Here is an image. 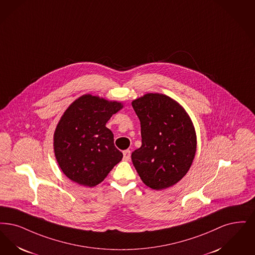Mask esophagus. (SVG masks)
I'll list each match as a JSON object with an SVG mask.
<instances>
[{"label":"esophagus","mask_w":255,"mask_h":255,"mask_svg":"<svg viewBox=\"0 0 255 255\" xmlns=\"http://www.w3.org/2000/svg\"><path fill=\"white\" fill-rule=\"evenodd\" d=\"M131 158V151L130 150H126L123 152V159L125 161H129Z\"/></svg>","instance_id":"esophagus-1"}]
</instances>
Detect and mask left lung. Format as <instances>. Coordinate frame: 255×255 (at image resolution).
Returning <instances> with one entry per match:
<instances>
[{
	"instance_id": "left-lung-1",
	"label": "left lung",
	"mask_w": 255,
	"mask_h": 255,
	"mask_svg": "<svg viewBox=\"0 0 255 255\" xmlns=\"http://www.w3.org/2000/svg\"><path fill=\"white\" fill-rule=\"evenodd\" d=\"M141 127V147L132 161L143 183L153 190L172 187L183 178L196 152L194 124L170 97L149 93L132 102Z\"/></svg>"
}]
</instances>
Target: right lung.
Segmentation results:
<instances>
[{"mask_svg": "<svg viewBox=\"0 0 255 255\" xmlns=\"http://www.w3.org/2000/svg\"><path fill=\"white\" fill-rule=\"evenodd\" d=\"M123 107L122 102L86 94L63 113L54 132V152L61 171L72 181L97 186L123 159L112 131L106 127Z\"/></svg>", "mask_w": 255, "mask_h": 255, "instance_id": "add662e5", "label": "right lung"}]
</instances>
